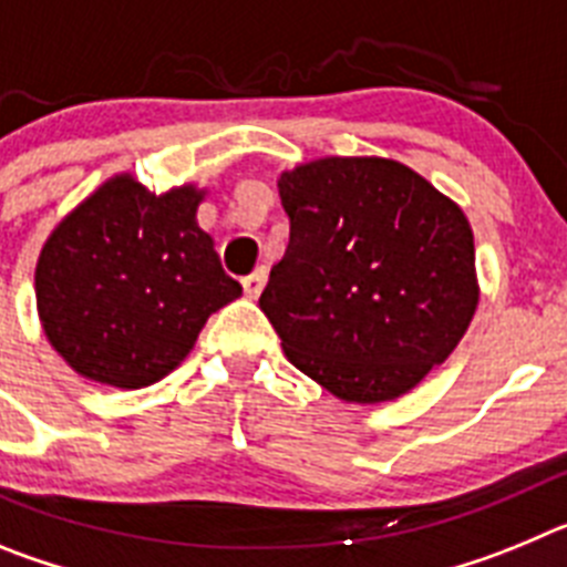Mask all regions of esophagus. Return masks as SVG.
Here are the masks:
<instances>
[{"mask_svg":"<svg viewBox=\"0 0 567 567\" xmlns=\"http://www.w3.org/2000/svg\"><path fill=\"white\" fill-rule=\"evenodd\" d=\"M240 284H244V292H247V298H258L260 292H264V287H267V269L260 267V269H255L252 275H247V278L240 280Z\"/></svg>","mask_w":567,"mask_h":567,"instance_id":"1","label":"esophagus"}]
</instances>
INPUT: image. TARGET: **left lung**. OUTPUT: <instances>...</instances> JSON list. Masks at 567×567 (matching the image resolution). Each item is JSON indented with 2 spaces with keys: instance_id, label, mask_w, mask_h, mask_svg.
Masks as SVG:
<instances>
[{
  "instance_id": "obj_1",
  "label": "left lung",
  "mask_w": 567,
  "mask_h": 567,
  "mask_svg": "<svg viewBox=\"0 0 567 567\" xmlns=\"http://www.w3.org/2000/svg\"><path fill=\"white\" fill-rule=\"evenodd\" d=\"M289 247L260 309L292 365L346 403L405 394L454 352L480 300L463 209L392 158L280 173Z\"/></svg>"
}]
</instances>
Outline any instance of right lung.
Masks as SVG:
<instances>
[{
	"label": "right lung",
	"mask_w": 567,
	"mask_h": 567,
	"mask_svg": "<svg viewBox=\"0 0 567 567\" xmlns=\"http://www.w3.org/2000/svg\"><path fill=\"white\" fill-rule=\"evenodd\" d=\"M193 184L155 195L115 175L44 240L37 309L50 346L82 378L142 389L195 346L207 318L240 298L195 213Z\"/></svg>",
	"instance_id": "1"
}]
</instances>
